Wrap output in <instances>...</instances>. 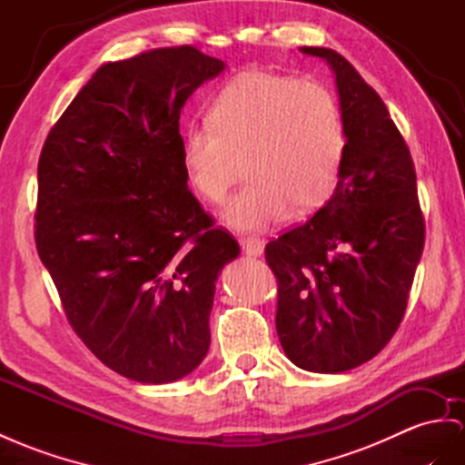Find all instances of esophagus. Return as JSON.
<instances>
[{"mask_svg":"<svg viewBox=\"0 0 465 465\" xmlns=\"http://www.w3.org/2000/svg\"><path fill=\"white\" fill-rule=\"evenodd\" d=\"M240 245L243 249V253L249 255V257H259L261 253H263V249H265V242L259 240V237H255V235L242 237Z\"/></svg>","mask_w":465,"mask_h":465,"instance_id":"1","label":"esophagus"}]
</instances>
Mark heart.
Wrapping results in <instances>:
<instances>
[{
  "label": "heart",
  "instance_id": "heart-1",
  "mask_svg": "<svg viewBox=\"0 0 465 465\" xmlns=\"http://www.w3.org/2000/svg\"><path fill=\"white\" fill-rule=\"evenodd\" d=\"M208 124L184 135L190 186L212 204L228 196L245 166L247 184L222 218L237 232L263 230L320 208L334 193L343 161V122L331 92L314 80L249 70L225 84Z\"/></svg>",
  "mask_w": 465,
  "mask_h": 465
}]
</instances>
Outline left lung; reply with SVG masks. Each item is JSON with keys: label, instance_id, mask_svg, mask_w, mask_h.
Instances as JSON below:
<instances>
[{"label": "left lung", "instance_id": "8db88e82", "mask_svg": "<svg viewBox=\"0 0 465 465\" xmlns=\"http://www.w3.org/2000/svg\"><path fill=\"white\" fill-rule=\"evenodd\" d=\"M336 76L343 161L334 194L265 247L277 334L306 371L341 373L383 350L407 311L424 247L411 151L387 105L336 51L302 46Z\"/></svg>", "mask_w": 465, "mask_h": 465}]
</instances>
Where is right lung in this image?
Segmentation results:
<instances>
[{
  "mask_svg": "<svg viewBox=\"0 0 465 465\" xmlns=\"http://www.w3.org/2000/svg\"><path fill=\"white\" fill-rule=\"evenodd\" d=\"M223 68L190 45L102 64L41 151L39 257L78 338L137 383L204 360L218 275L240 255L188 190L178 131Z\"/></svg>",
  "mask_w": 465,
  "mask_h": 465,
  "instance_id": "add662e5",
  "label": "right lung"
}]
</instances>
